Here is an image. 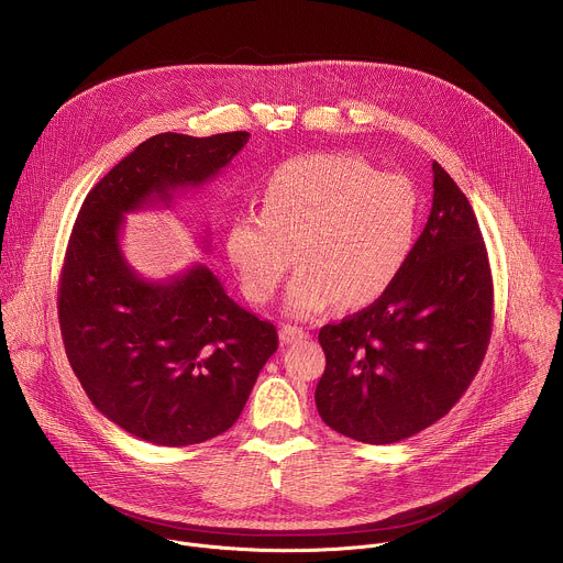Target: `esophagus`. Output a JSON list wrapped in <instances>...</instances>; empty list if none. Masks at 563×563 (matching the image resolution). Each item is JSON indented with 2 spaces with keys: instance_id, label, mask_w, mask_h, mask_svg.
I'll use <instances>...</instances> for the list:
<instances>
[{
  "instance_id": "obj_1",
  "label": "esophagus",
  "mask_w": 563,
  "mask_h": 563,
  "mask_svg": "<svg viewBox=\"0 0 563 563\" xmlns=\"http://www.w3.org/2000/svg\"><path fill=\"white\" fill-rule=\"evenodd\" d=\"M307 338H309V333L302 331V329H298V327H291V324L280 327V342H283V344H298V342H302V340H307Z\"/></svg>"
}]
</instances>
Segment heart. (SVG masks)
Segmentation results:
<instances>
[{
    "instance_id": "1",
    "label": "heart",
    "mask_w": 563,
    "mask_h": 563,
    "mask_svg": "<svg viewBox=\"0 0 563 563\" xmlns=\"http://www.w3.org/2000/svg\"><path fill=\"white\" fill-rule=\"evenodd\" d=\"M420 232L416 187L349 154L287 161L265 183L263 210H241L228 256L252 302H269L298 261L285 309L311 318L340 300L376 302L407 267Z\"/></svg>"
}]
</instances>
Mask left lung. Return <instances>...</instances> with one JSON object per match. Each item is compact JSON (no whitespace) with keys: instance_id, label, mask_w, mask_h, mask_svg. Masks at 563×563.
<instances>
[{"instance_id":"1","label":"left lung","mask_w":563,"mask_h":563,"mask_svg":"<svg viewBox=\"0 0 563 563\" xmlns=\"http://www.w3.org/2000/svg\"><path fill=\"white\" fill-rule=\"evenodd\" d=\"M493 278L475 212L433 161V206L385 296L318 333L327 366L316 409L327 427L394 444L420 433L468 389L486 355Z\"/></svg>"}]
</instances>
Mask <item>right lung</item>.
I'll return each instance as SVG.
<instances>
[{
  "label": "right lung",
  "instance_id": "1",
  "mask_svg": "<svg viewBox=\"0 0 563 563\" xmlns=\"http://www.w3.org/2000/svg\"><path fill=\"white\" fill-rule=\"evenodd\" d=\"M247 141L250 132L143 141L88 192L70 234L57 305L70 366L110 422L158 446L225 433L278 333L234 302L203 263L165 280L139 276L121 250L125 214L169 208Z\"/></svg>",
  "mask_w": 563,
  "mask_h": 563
}]
</instances>
